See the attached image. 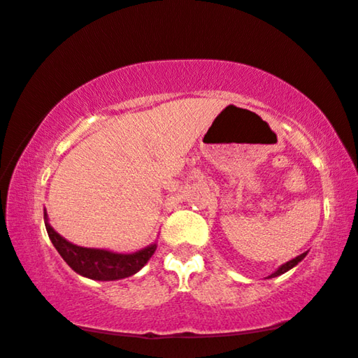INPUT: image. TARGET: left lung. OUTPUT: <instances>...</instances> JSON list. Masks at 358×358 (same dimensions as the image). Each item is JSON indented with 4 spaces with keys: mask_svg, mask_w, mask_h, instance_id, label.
Listing matches in <instances>:
<instances>
[{
    "mask_svg": "<svg viewBox=\"0 0 358 358\" xmlns=\"http://www.w3.org/2000/svg\"><path fill=\"white\" fill-rule=\"evenodd\" d=\"M308 255V252H304V254H301V255H298V257H294V259L293 260H289V262H287V264H283V265H280L278 266V268H276L275 271H273V273H271V275H268V276H266V278H275V276H278V275H283V273H287V271L288 270H292L293 268V266H296L298 264H299V262H301L303 259H304V257H306Z\"/></svg>",
    "mask_w": 358,
    "mask_h": 358,
    "instance_id": "left-lung-1",
    "label": "left lung"
}]
</instances>
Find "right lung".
I'll return each mask as SVG.
<instances>
[{
	"mask_svg": "<svg viewBox=\"0 0 358 358\" xmlns=\"http://www.w3.org/2000/svg\"><path fill=\"white\" fill-rule=\"evenodd\" d=\"M44 222L49 239L62 259L66 262V265L78 275L87 276L90 280H98V282H114V280L127 278L137 273L150 260L157 249L155 242L132 254H117L106 249L80 247L64 239L50 226L47 211H44Z\"/></svg>",
	"mask_w": 358,
	"mask_h": 358,
	"instance_id": "obj_1",
	"label": "right lung"
}]
</instances>
